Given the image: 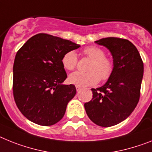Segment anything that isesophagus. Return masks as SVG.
<instances>
[{
  "label": "esophagus",
  "instance_id": "34e87169",
  "mask_svg": "<svg viewBox=\"0 0 152 152\" xmlns=\"http://www.w3.org/2000/svg\"><path fill=\"white\" fill-rule=\"evenodd\" d=\"M76 91H80L81 90V87L79 86H76Z\"/></svg>",
  "mask_w": 152,
  "mask_h": 152
}]
</instances>
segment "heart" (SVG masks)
Returning <instances> with one entry per match:
<instances>
[{"label":"heart","instance_id":"b5f03b06","mask_svg":"<svg viewBox=\"0 0 152 152\" xmlns=\"http://www.w3.org/2000/svg\"><path fill=\"white\" fill-rule=\"evenodd\" d=\"M83 53L91 59L87 67L88 72H75L69 76L71 83L79 86H93L101 81H107L113 72V62L105 56V52L96 46L84 48ZM78 58L74 51H69L62 56V66L66 69L72 71L77 66Z\"/></svg>","mask_w":152,"mask_h":152}]
</instances>
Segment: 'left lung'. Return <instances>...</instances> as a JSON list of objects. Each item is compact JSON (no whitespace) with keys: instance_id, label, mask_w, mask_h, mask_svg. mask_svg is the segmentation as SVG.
Listing matches in <instances>:
<instances>
[{"instance_id":"obj_1","label":"left lung","mask_w":152,"mask_h":152,"mask_svg":"<svg viewBox=\"0 0 152 152\" xmlns=\"http://www.w3.org/2000/svg\"><path fill=\"white\" fill-rule=\"evenodd\" d=\"M113 56V72L104 86L91 89L93 98L85 103L86 114L100 127H111L129 117L140 98L144 64L137 48L127 39L109 37L96 41Z\"/></svg>"}]
</instances>
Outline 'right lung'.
I'll return each mask as SVG.
<instances>
[{"instance_id":"1","label":"right lung","mask_w":152,"mask_h":152,"mask_svg":"<svg viewBox=\"0 0 152 152\" xmlns=\"http://www.w3.org/2000/svg\"><path fill=\"white\" fill-rule=\"evenodd\" d=\"M80 47L69 40L40 33L18 51L13 66V94L27 119L50 126L63 117L76 90L72 84H62L67 75L62 58Z\"/></svg>"}]
</instances>
